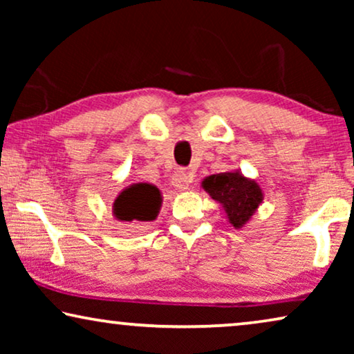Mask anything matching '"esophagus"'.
Returning a JSON list of instances; mask_svg holds the SVG:
<instances>
[{"label":"esophagus","instance_id":"esophagus-1","mask_svg":"<svg viewBox=\"0 0 354 354\" xmlns=\"http://www.w3.org/2000/svg\"><path fill=\"white\" fill-rule=\"evenodd\" d=\"M193 182V176L190 172H185V171H178L176 176L172 177V185L177 188L178 192H185L190 188Z\"/></svg>","mask_w":354,"mask_h":354}]
</instances>
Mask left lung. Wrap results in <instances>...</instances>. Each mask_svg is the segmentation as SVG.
Segmentation results:
<instances>
[{
    "label": "left lung",
    "instance_id": "8db88e82",
    "mask_svg": "<svg viewBox=\"0 0 354 354\" xmlns=\"http://www.w3.org/2000/svg\"><path fill=\"white\" fill-rule=\"evenodd\" d=\"M201 188L219 203L230 225L241 229L251 221L264 200V193L253 178L240 171L212 174L201 180Z\"/></svg>",
    "mask_w": 354,
    "mask_h": 354
}]
</instances>
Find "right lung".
<instances>
[{
	"mask_svg": "<svg viewBox=\"0 0 354 354\" xmlns=\"http://www.w3.org/2000/svg\"><path fill=\"white\" fill-rule=\"evenodd\" d=\"M162 196L153 183L140 182L124 188L113 203L115 221L125 224H142L154 221L161 209Z\"/></svg>",
	"mask_w": 354,
	"mask_h": 354,
	"instance_id": "1",
	"label": "right lung"
}]
</instances>
